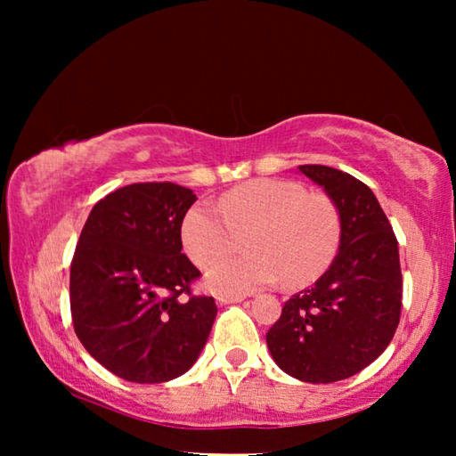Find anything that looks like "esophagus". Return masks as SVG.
<instances>
[{
    "label": "esophagus",
    "instance_id": "obj_1",
    "mask_svg": "<svg viewBox=\"0 0 456 456\" xmlns=\"http://www.w3.org/2000/svg\"><path fill=\"white\" fill-rule=\"evenodd\" d=\"M241 299H243V296H219L217 302L223 305V304H237V302H241Z\"/></svg>",
    "mask_w": 456,
    "mask_h": 456
}]
</instances>
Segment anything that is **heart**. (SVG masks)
I'll return each mask as SVG.
<instances>
[{"mask_svg":"<svg viewBox=\"0 0 456 456\" xmlns=\"http://www.w3.org/2000/svg\"><path fill=\"white\" fill-rule=\"evenodd\" d=\"M245 234L250 256L207 273L215 291L241 296L281 280L288 288L314 281L336 257L342 219L334 199L304 183L256 179L221 195L217 207L195 203L181 221L183 249L203 269L234 252Z\"/></svg>","mask_w":456,"mask_h":456,"instance_id":"b5f03b06","label":"heart"}]
</instances>
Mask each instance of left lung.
I'll use <instances>...</instances> for the list:
<instances>
[{"mask_svg": "<svg viewBox=\"0 0 456 456\" xmlns=\"http://www.w3.org/2000/svg\"><path fill=\"white\" fill-rule=\"evenodd\" d=\"M338 205L336 259L312 288L285 302L267 348L285 374L330 384L358 374L395 338L403 307L398 241L374 192L338 168L302 165Z\"/></svg>", "mask_w": 456, "mask_h": 456, "instance_id": "obj_1", "label": "left lung"}]
</instances>
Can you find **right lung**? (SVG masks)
<instances>
[{
    "label": "right lung",
    "instance_id": "right-lung-1",
    "mask_svg": "<svg viewBox=\"0 0 456 456\" xmlns=\"http://www.w3.org/2000/svg\"><path fill=\"white\" fill-rule=\"evenodd\" d=\"M197 197L175 183H134L100 199L76 245L70 310L84 348L112 374L160 384L195 364L217 305L195 296L200 272L181 253Z\"/></svg>",
    "mask_w": 456,
    "mask_h": 456
}]
</instances>
